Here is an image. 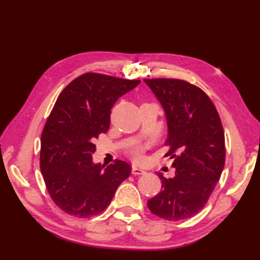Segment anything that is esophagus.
Segmentation results:
<instances>
[{
    "label": "esophagus",
    "instance_id": "obj_1",
    "mask_svg": "<svg viewBox=\"0 0 260 260\" xmlns=\"http://www.w3.org/2000/svg\"><path fill=\"white\" fill-rule=\"evenodd\" d=\"M132 173H133L134 175H141V174H144L146 172H144L142 169H139V167L133 166L132 167Z\"/></svg>",
    "mask_w": 260,
    "mask_h": 260
}]
</instances>
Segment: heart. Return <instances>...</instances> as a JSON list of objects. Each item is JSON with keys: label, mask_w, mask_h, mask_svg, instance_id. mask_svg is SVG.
<instances>
[{"label": "heart", "mask_w": 260, "mask_h": 260, "mask_svg": "<svg viewBox=\"0 0 260 260\" xmlns=\"http://www.w3.org/2000/svg\"><path fill=\"white\" fill-rule=\"evenodd\" d=\"M143 152H144V148L141 147V146H134L133 148L131 149V153L133 155V157L135 158L136 160L142 159Z\"/></svg>", "instance_id": "heart-1"}]
</instances>
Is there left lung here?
<instances>
[{"instance_id":"left-lung-1","label":"left lung","mask_w":260,"mask_h":260,"mask_svg":"<svg viewBox=\"0 0 260 260\" xmlns=\"http://www.w3.org/2000/svg\"><path fill=\"white\" fill-rule=\"evenodd\" d=\"M165 110L169 136L165 157L173 159L175 175L159 173L161 190L148 201L157 217L187 219L204 208L225 166V133L219 113L200 87L169 78L144 79Z\"/></svg>"}]
</instances>
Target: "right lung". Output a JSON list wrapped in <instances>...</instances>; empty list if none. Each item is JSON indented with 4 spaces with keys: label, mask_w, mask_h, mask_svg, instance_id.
<instances>
[{
    "label": "right lung",
    "mask_w": 260,
    "mask_h": 260,
    "mask_svg": "<svg viewBox=\"0 0 260 260\" xmlns=\"http://www.w3.org/2000/svg\"><path fill=\"white\" fill-rule=\"evenodd\" d=\"M141 80L88 72L61 90L41 134L40 169L51 200L65 213L88 218L108 208L131 165L94 164V140L107 133L117 100Z\"/></svg>",
    "instance_id": "right-lung-1"
}]
</instances>
